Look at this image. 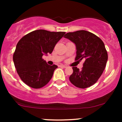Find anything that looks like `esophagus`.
I'll use <instances>...</instances> for the list:
<instances>
[{
	"label": "esophagus",
	"instance_id": "esophagus-1",
	"mask_svg": "<svg viewBox=\"0 0 122 122\" xmlns=\"http://www.w3.org/2000/svg\"><path fill=\"white\" fill-rule=\"evenodd\" d=\"M59 66H60V67L64 68H66V66H65V65H59Z\"/></svg>",
	"mask_w": 122,
	"mask_h": 122
}]
</instances>
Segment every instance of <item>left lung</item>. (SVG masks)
Returning a JSON list of instances; mask_svg holds the SVG:
<instances>
[{
  "mask_svg": "<svg viewBox=\"0 0 122 122\" xmlns=\"http://www.w3.org/2000/svg\"><path fill=\"white\" fill-rule=\"evenodd\" d=\"M63 37L76 45L75 60H85L81 70L73 67L70 81L81 89L90 87L98 80L106 65L108 56L104 43L97 35L86 30L68 32Z\"/></svg>",
  "mask_w": 122,
  "mask_h": 122,
  "instance_id": "obj_1",
  "label": "left lung"
}]
</instances>
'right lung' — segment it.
<instances>
[{"mask_svg":"<svg viewBox=\"0 0 122 122\" xmlns=\"http://www.w3.org/2000/svg\"><path fill=\"white\" fill-rule=\"evenodd\" d=\"M65 32L36 30L18 41L13 54V62L21 80L29 87L40 89L46 86L57 66H51L42 59L51 54Z\"/></svg>","mask_w":122,"mask_h":122,"instance_id":"add662e5","label":"right lung"}]
</instances>
